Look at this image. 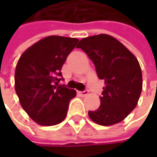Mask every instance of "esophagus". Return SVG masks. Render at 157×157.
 <instances>
[{
	"mask_svg": "<svg viewBox=\"0 0 157 157\" xmlns=\"http://www.w3.org/2000/svg\"><path fill=\"white\" fill-rule=\"evenodd\" d=\"M78 94H79L81 97H85L88 94V92L87 91H79V92H78Z\"/></svg>",
	"mask_w": 157,
	"mask_h": 157,
	"instance_id": "esophagus-1",
	"label": "esophagus"
}]
</instances>
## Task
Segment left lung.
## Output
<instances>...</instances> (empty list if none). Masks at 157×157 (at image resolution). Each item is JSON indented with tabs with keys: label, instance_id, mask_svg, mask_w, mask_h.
Returning a JSON list of instances; mask_svg holds the SVG:
<instances>
[{
	"label": "left lung",
	"instance_id": "8db88e82",
	"mask_svg": "<svg viewBox=\"0 0 157 157\" xmlns=\"http://www.w3.org/2000/svg\"><path fill=\"white\" fill-rule=\"evenodd\" d=\"M80 48L94 62L97 75L105 80L100 106L88 115L95 123H119L135 109L142 89V74L134 54L109 35L100 34L79 41Z\"/></svg>",
	"mask_w": 157,
	"mask_h": 157
}]
</instances>
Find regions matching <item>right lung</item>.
<instances>
[{
    "instance_id": "right-lung-1",
    "label": "right lung",
    "mask_w": 157,
    "mask_h": 157,
    "mask_svg": "<svg viewBox=\"0 0 157 157\" xmlns=\"http://www.w3.org/2000/svg\"><path fill=\"white\" fill-rule=\"evenodd\" d=\"M78 40L51 36L22 53L16 65L15 88L21 105L35 122L43 126L60 123L66 117L76 91L58 85L61 69Z\"/></svg>"
}]
</instances>
